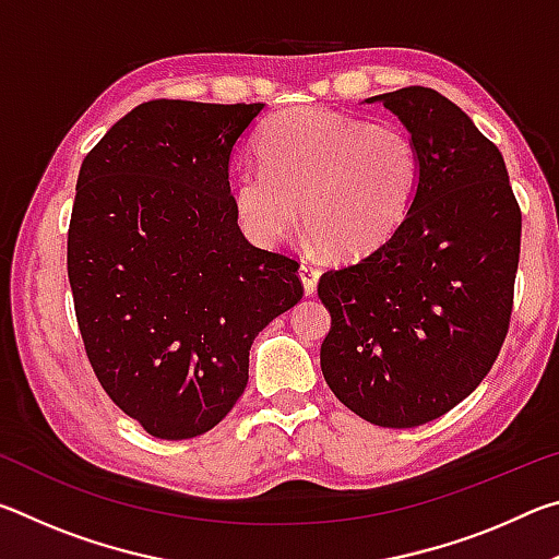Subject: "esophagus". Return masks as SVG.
I'll return each instance as SVG.
<instances>
[{"mask_svg": "<svg viewBox=\"0 0 559 559\" xmlns=\"http://www.w3.org/2000/svg\"><path fill=\"white\" fill-rule=\"evenodd\" d=\"M298 273H300V281H302V288H306V293L308 296H313L316 293V288H318V278H320V271L313 266V263H306L302 261L300 263V269H298Z\"/></svg>", "mask_w": 559, "mask_h": 559, "instance_id": "34e87169", "label": "esophagus"}]
</instances>
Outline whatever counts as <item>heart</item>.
<instances>
[{"mask_svg": "<svg viewBox=\"0 0 559 559\" xmlns=\"http://www.w3.org/2000/svg\"><path fill=\"white\" fill-rule=\"evenodd\" d=\"M259 165L239 169L234 206L257 241L302 229L337 261L370 257L412 210L421 159L400 126L296 108L271 118L257 143Z\"/></svg>", "mask_w": 559, "mask_h": 559, "instance_id": "1", "label": "heart"}]
</instances>
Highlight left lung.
Listing matches in <instances>:
<instances>
[{
    "mask_svg": "<svg viewBox=\"0 0 559 559\" xmlns=\"http://www.w3.org/2000/svg\"><path fill=\"white\" fill-rule=\"evenodd\" d=\"M380 100L412 132V210L370 257L320 276L330 310L320 367L349 412L412 429L451 412L490 372L508 335L520 214L500 150L456 103L409 86Z\"/></svg>",
    "mask_w": 559,
    "mask_h": 559,
    "instance_id": "left-lung-1",
    "label": "left lung"
}]
</instances>
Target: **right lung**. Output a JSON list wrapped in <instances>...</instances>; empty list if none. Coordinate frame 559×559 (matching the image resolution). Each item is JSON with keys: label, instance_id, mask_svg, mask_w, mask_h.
<instances>
[{"label": "right lung", "instance_id": "obj_1", "mask_svg": "<svg viewBox=\"0 0 559 559\" xmlns=\"http://www.w3.org/2000/svg\"><path fill=\"white\" fill-rule=\"evenodd\" d=\"M261 108L147 100L81 165L75 320L103 390L157 439L214 429L246 390L253 337L302 298L298 261L236 224L229 159Z\"/></svg>", "mask_w": 559, "mask_h": 559}]
</instances>
